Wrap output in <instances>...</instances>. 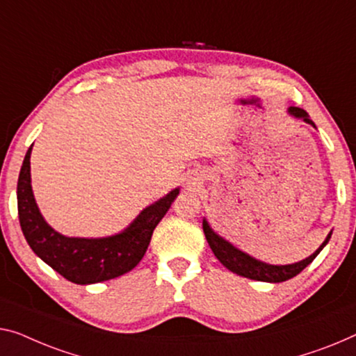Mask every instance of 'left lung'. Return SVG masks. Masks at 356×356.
Masks as SVG:
<instances>
[{
  "label": "left lung",
  "instance_id": "left-lung-1",
  "mask_svg": "<svg viewBox=\"0 0 356 356\" xmlns=\"http://www.w3.org/2000/svg\"><path fill=\"white\" fill-rule=\"evenodd\" d=\"M288 113L297 120H302L305 121V123L316 127L305 110H302L299 107H289ZM203 230H204L206 240H208L209 246L212 249V252H214V256L219 259L224 267L229 268L233 273L240 275V277L256 280V281H265V283H281V281L294 278L296 275H299L302 270L307 267V265L312 264V261H314L318 254L321 252V249L327 245V241L331 240V235H332V230H331L327 233L326 240L321 243V246L318 248L312 256L304 259V261L286 264V265H272V264L259 261V259L249 256V254H246L245 251H241V249L233 246L232 243L227 241L224 236H220L219 233L212 230V227L209 225V222L206 220V217H203Z\"/></svg>",
  "mask_w": 356,
  "mask_h": 356
}]
</instances>
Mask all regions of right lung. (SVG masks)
Segmentation results:
<instances>
[{"instance_id":"1","label":"right lung","mask_w":356,"mask_h":356,"mask_svg":"<svg viewBox=\"0 0 356 356\" xmlns=\"http://www.w3.org/2000/svg\"><path fill=\"white\" fill-rule=\"evenodd\" d=\"M31 145L24 158L17 182L19 222L29 246L63 278L76 284H94L121 277L142 261L153 230L171 208L180 188H174L147 206L124 230L102 238L65 236L44 220L31 188Z\"/></svg>"}]
</instances>
